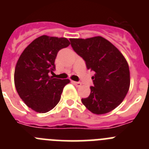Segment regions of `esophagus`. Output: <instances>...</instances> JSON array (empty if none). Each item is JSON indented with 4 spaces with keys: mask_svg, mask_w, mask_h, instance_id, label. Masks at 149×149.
Masks as SVG:
<instances>
[{
    "mask_svg": "<svg viewBox=\"0 0 149 149\" xmlns=\"http://www.w3.org/2000/svg\"><path fill=\"white\" fill-rule=\"evenodd\" d=\"M73 84L75 85L76 86H81V82H77V81H73Z\"/></svg>",
    "mask_w": 149,
    "mask_h": 149,
    "instance_id": "1",
    "label": "esophagus"
}]
</instances>
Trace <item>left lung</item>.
<instances>
[{"mask_svg": "<svg viewBox=\"0 0 149 149\" xmlns=\"http://www.w3.org/2000/svg\"><path fill=\"white\" fill-rule=\"evenodd\" d=\"M71 45L95 72L89 97L81 101L95 114H104L119 106L128 92L130 72L125 58L108 40L101 36L70 39Z\"/></svg>", "mask_w": 149, "mask_h": 149, "instance_id": "obj_1", "label": "left lung"}]
</instances>
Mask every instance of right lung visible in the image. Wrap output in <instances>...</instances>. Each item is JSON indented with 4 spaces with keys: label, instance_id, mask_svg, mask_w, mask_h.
Segmentation results:
<instances>
[{
    "label": "right lung",
    "instance_id": "1",
    "mask_svg": "<svg viewBox=\"0 0 149 149\" xmlns=\"http://www.w3.org/2000/svg\"><path fill=\"white\" fill-rule=\"evenodd\" d=\"M70 45L66 38L42 36L24 50L14 74L18 95L27 107L38 113H47L60 101L68 79L54 78L55 59L60 50Z\"/></svg>",
    "mask_w": 149,
    "mask_h": 149
}]
</instances>
